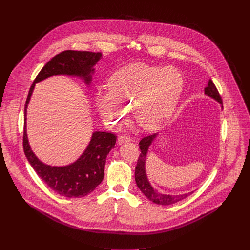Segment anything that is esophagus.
Instances as JSON below:
<instances>
[{
  "label": "esophagus",
  "instance_id": "esophagus-1",
  "mask_svg": "<svg viewBox=\"0 0 250 250\" xmlns=\"http://www.w3.org/2000/svg\"><path fill=\"white\" fill-rule=\"evenodd\" d=\"M129 141H131V138L127 135H120L118 137V145L119 146H122V145L125 144V142H129Z\"/></svg>",
  "mask_w": 250,
  "mask_h": 250
}]
</instances>
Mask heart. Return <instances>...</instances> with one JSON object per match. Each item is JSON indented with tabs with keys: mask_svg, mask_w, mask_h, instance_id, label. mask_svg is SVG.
Segmentation results:
<instances>
[{
	"mask_svg": "<svg viewBox=\"0 0 250 250\" xmlns=\"http://www.w3.org/2000/svg\"><path fill=\"white\" fill-rule=\"evenodd\" d=\"M182 74L173 67L128 64L113 74L108 92H97L101 117L112 127L125 122L129 106L137 124L146 130L160 128L174 114L183 91Z\"/></svg>",
	"mask_w": 250,
	"mask_h": 250,
	"instance_id": "1",
	"label": "heart"
}]
</instances>
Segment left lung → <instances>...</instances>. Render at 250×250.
Listing matches in <instances>:
<instances>
[{
	"instance_id": "8db88e82",
	"label": "left lung",
	"mask_w": 250,
	"mask_h": 250,
	"mask_svg": "<svg viewBox=\"0 0 250 250\" xmlns=\"http://www.w3.org/2000/svg\"><path fill=\"white\" fill-rule=\"evenodd\" d=\"M204 91H205V95L212 98L213 100H216L221 104H223L222 98H221L215 84H213V82L210 79L208 80V86L205 88ZM157 135H158V133H154V134L146 136L140 140L139 148L141 150V153L139 155V158L137 160V165L135 167L134 178H135V182H136V185H137L138 189L149 201H151V202H153L154 204H157V205L168 206V205L175 204V203L179 202V201H182L186 197L190 196L193 192H189V193H186V194H175V195L165 194V193L158 192L150 184L148 178H147L146 170V156H147V153H148V149H149L150 146L152 145V142L154 141V139L157 137Z\"/></svg>"
}]
</instances>
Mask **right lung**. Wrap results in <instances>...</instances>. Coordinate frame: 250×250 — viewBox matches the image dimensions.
<instances>
[{
	"instance_id": "obj_1",
	"label": "right lung",
	"mask_w": 250,
	"mask_h": 250,
	"mask_svg": "<svg viewBox=\"0 0 250 250\" xmlns=\"http://www.w3.org/2000/svg\"><path fill=\"white\" fill-rule=\"evenodd\" d=\"M102 58L101 52L66 50L49 60L34 79L24 105L23 150L31 167L41 179L54 192L67 198L85 197L93 192L104 179L106 155L115 147L117 136L105 131H94L88 146L73 163L51 166L42 162L30 148L26 133V109L37 83L56 75L78 77L89 86L95 65Z\"/></svg>"
}]
</instances>
